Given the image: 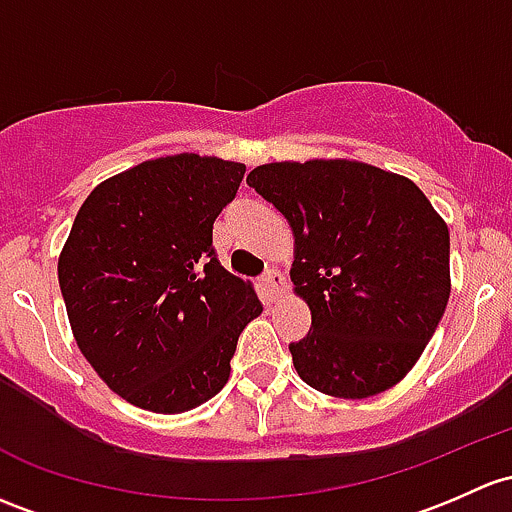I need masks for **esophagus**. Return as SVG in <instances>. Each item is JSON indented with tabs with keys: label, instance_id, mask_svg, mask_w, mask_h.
Instances as JSON below:
<instances>
[{
	"label": "esophagus",
	"instance_id": "34e87169",
	"mask_svg": "<svg viewBox=\"0 0 512 512\" xmlns=\"http://www.w3.org/2000/svg\"><path fill=\"white\" fill-rule=\"evenodd\" d=\"M262 284H265V289L270 292L272 299H279L287 294V279H284V274L279 270L267 272L265 279H262Z\"/></svg>",
	"mask_w": 512,
	"mask_h": 512
}]
</instances>
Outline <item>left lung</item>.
Segmentation results:
<instances>
[{"label":"left lung","instance_id":"left-lung-1","mask_svg":"<svg viewBox=\"0 0 512 512\" xmlns=\"http://www.w3.org/2000/svg\"><path fill=\"white\" fill-rule=\"evenodd\" d=\"M294 235V294L311 331L292 343L314 390L365 400L405 378L451 294L449 228L407 176L353 159L272 161L247 174Z\"/></svg>","mask_w":512,"mask_h":512}]
</instances>
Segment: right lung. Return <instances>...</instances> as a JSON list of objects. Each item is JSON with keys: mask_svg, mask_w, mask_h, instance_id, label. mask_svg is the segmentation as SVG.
<instances>
[{"mask_svg": "<svg viewBox=\"0 0 512 512\" xmlns=\"http://www.w3.org/2000/svg\"><path fill=\"white\" fill-rule=\"evenodd\" d=\"M245 164L184 152L142 161L90 191L58 255L80 353L129 405L181 414L230 378L255 287L213 255V220Z\"/></svg>", "mask_w": 512, "mask_h": 512, "instance_id": "right-lung-1", "label": "right lung"}]
</instances>
